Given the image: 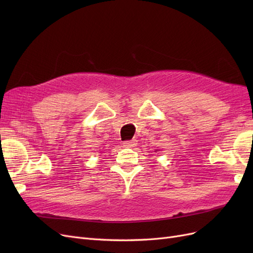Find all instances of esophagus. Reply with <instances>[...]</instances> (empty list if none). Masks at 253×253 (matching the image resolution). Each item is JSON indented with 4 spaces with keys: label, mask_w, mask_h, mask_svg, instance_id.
<instances>
[{
    "label": "esophagus",
    "mask_w": 253,
    "mask_h": 253,
    "mask_svg": "<svg viewBox=\"0 0 253 253\" xmlns=\"http://www.w3.org/2000/svg\"><path fill=\"white\" fill-rule=\"evenodd\" d=\"M136 144H137V140H135V139L127 140V141L124 142V145L126 148H133V147H135Z\"/></svg>",
    "instance_id": "34e87169"
}]
</instances>
